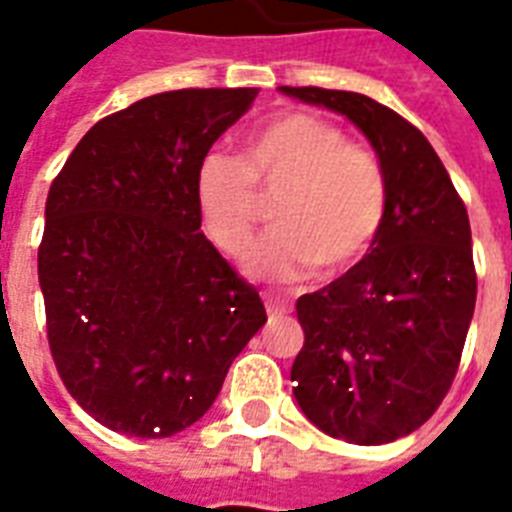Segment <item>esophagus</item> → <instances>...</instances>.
<instances>
[{
    "label": "esophagus",
    "mask_w": 512,
    "mask_h": 512,
    "mask_svg": "<svg viewBox=\"0 0 512 512\" xmlns=\"http://www.w3.org/2000/svg\"><path fill=\"white\" fill-rule=\"evenodd\" d=\"M265 308H268V316H271V319H281V316H287L289 313V305L273 295H265Z\"/></svg>",
    "instance_id": "esophagus-1"
}]
</instances>
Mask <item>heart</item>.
I'll use <instances>...</instances> for the list:
<instances>
[{"instance_id":"b5f03b06","label":"heart","mask_w":512,"mask_h":512,"mask_svg":"<svg viewBox=\"0 0 512 512\" xmlns=\"http://www.w3.org/2000/svg\"><path fill=\"white\" fill-rule=\"evenodd\" d=\"M276 231L247 257L252 279L297 284L313 273L335 279L356 268L385 220L388 191L380 164L350 146L337 124L287 111L249 132L239 162L209 154L196 170V209L207 239L239 257L252 244L260 196L279 193Z\"/></svg>"}]
</instances>
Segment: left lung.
Segmentation results:
<instances>
[{
  "label": "left lung",
  "instance_id": "8db88e82",
  "mask_svg": "<svg viewBox=\"0 0 512 512\" xmlns=\"http://www.w3.org/2000/svg\"><path fill=\"white\" fill-rule=\"evenodd\" d=\"M345 116L385 175L388 207L369 255L297 300L295 398L327 436L377 446L430 420L452 388L476 308L468 209L417 127L345 90L279 87Z\"/></svg>",
  "mask_w": 512,
  "mask_h": 512
}]
</instances>
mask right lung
<instances>
[{
  "label": "right lung",
  "mask_w": 512,
  "mask_h": 512,
  "mask_svg": "<svg viewBox=\"0 0 512 512\" xmlns=\"http://www.w3.org/2000/svg\"><path fill=\"white\" fill-rule=\"evenodd\" d=\"M255 87L159 92L100 119L44 207L39 287L60 380L100 425L135 438L201 420L263 300L201 233L196 170Z\"/></svg>",
  "instance_id": "1"
}]
</instances>
